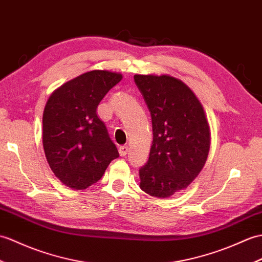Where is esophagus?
Segmentation results:
<instances>
[{
    "mask_svg": "<svg viewBox=\"0 0 262 262\" xmlns=\"http://www.w3.org/2000/svg\"><path fill=\"white\" fill-rule=\"evenodd\" d=\"M127 153H128V146H126V145L120 146V147H119V154H120V156H126Z\"/></svg>",
    "mask_w": 262,
    "mask_h": 262,
    "instance_id": "1",
    "label": "esophagus"
}]
</instances>
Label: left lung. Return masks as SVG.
Returning <instances> with one entry per match:
<instances>
[{"label":"left lung","instance_id":"left-lung-1","mask_svg":"<svg viewBox=\"0 0 262 262\" xmlns=\"http://www.w3.org/2000/svg\"><path fill=\"white\" fill-rule=\"evenodd\" d=\"M148 107L153 143L147 164L139 169V187L167 199L185 190L208 160L211 132L202 103L192 89L169 75H135Z\"/></svg>","mask_w":262,"mask_h":262}]
</instances>
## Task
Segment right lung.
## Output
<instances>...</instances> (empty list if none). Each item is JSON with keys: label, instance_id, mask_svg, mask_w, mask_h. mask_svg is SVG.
<instances>
[{"label": "right lung", "instance_id": "right-lung-1", "mask_svg": "<svg viewBox=\"0 0 262 262\" xmlns=\"http://www.w3.org/2000/svg\"><path fill=\"white\" fill-rule=\"evenodd\" d=\"M123 75L84 72L53 91L42 117V144L51 171L72 190L97 183L119 156L97 107Z\"/></svg>", "mask_w": 262, "mask_h": 262}]
</instances>
